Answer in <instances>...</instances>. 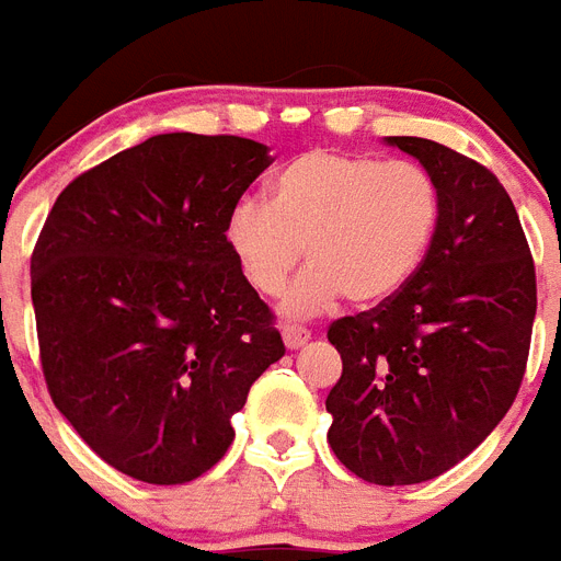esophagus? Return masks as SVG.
<instances>
[{
  "mask_svg": "<svg viewBox=\"0 0 561 561\" xmlns=\"http://www.w3.org/2000/svg\"><path fill=\"white\" fill-rule=\"evenodd\" d=\"M309 339H312V333H309V330H304V327H293V324L284 327V344L289 347V351H298V347H304Z\"/></svg>",
  "mask_w": 561,
  "mask_h": 561,
  "instance_id": "1",
  "label": "esophagus"
}]
</instances>
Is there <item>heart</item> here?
I'll list each match as a JSON object with an SVG mask.
<instances>
[{"label":"heart","instance_id":"1","mask_svg":"<svg viewBox=\"0 0 561 561\" xmlns=\"http://www.w3.org/2000/svg\"><path fill=\"white\" fill-rule=\"evenodd\" d=\"M440 226V191L414 161L309 150L268 179L266 205H234L228 252L260 295L284 293L286 318H316L344 295L358 307L391 301L420 272Z\"/></svg>","mask_w":561,"mask_h":561}]
</instances>
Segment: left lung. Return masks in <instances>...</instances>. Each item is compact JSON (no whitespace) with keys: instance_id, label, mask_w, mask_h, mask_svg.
<instances>
[{"instance_id":"8db88e82","label":"left lung","mask_w":561,"mask_h":561,"mask_svg":"<svg viewBox=\"0 0 561 561\" xmlns=\"http://www.w3.org/2000/svg\"><path fill=\"white\" fill-rule=\"evenodd\" d=\"M385 141L434 176L440 226L402 293L330 327L344 367L327 397V440L362 481L405 486L460 463L513 405L530 353L536 268L490 170L428 138Z\"/></svg>"}]
</instances>
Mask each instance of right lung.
Here are the masks:
<instances>
[{"instance_id":"add662e5","label":"right lung","mask_w":561,"mask_h":561,"mask_svg":"<svg viewBox=\"0 0 561 561\" xmlns=\"http://www.w3.org/2000/svg\"><path fill=\"white\" fill-rule=\"evenodd\" d=\"M268 161L252 138L164 133L75 179L43 226L31 301L48 393L136 481L208 472L254 379L286 353L226 243Z\"/></svg>"}]
</instances>
